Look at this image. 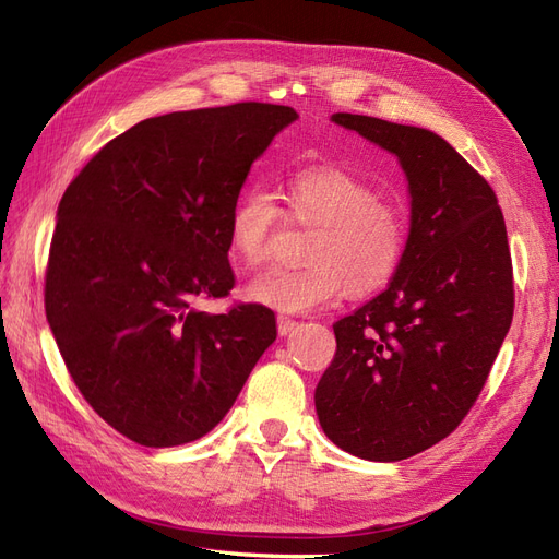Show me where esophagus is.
Wrapping results in <instances>:
<instances>
[{"instance_id":"1","label":"esophagus","mask_w":559,"mask_h":559,"mask_svg":"<svg viewBox=\"0 0 559 559\" xmlns=\"http://www.w3.org/2000/svg\"><path fill=\"white\" fill-rule=\"evenodd\" d=\"M297 325H299V323L293 321L290 316H278V334H281V337H288V334H290Z\"/></svg>"}]
</instances>
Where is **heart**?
<instances>
[{
  "instance_id": "1",
  "label": "heart",
  "mask_w": 559,
  "mask_h": 559,
  "mask_svg": "<svg viewBox=\"0 0 559 559\" xmlns=\"http://www.w3.org/2000/svg\"><path fill=\"white\" fill-rule=\"evenodd\" d=\"M288 213L313 225L301 269H269L246 285L254 305L283 313H307L332 305L344 290L374 293L395 276L407 252V217L395 203L358 175L313 166L285 182ZM278 205L262 189L236 199L227 222V246L246 266H260L269 254Z\"/></svg>"
}]
</instances>
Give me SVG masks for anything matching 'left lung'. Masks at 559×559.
Returning a JSON list of instances; mask_svg holds the SVG:
<instances>
[{
  "label": "left lung",
  "mask_w": 559,
  "mask_h": 559,
  "mask_svg": "<svg viewBox=\"0 0 559 559\" xmlns=\"http://www.w3.org/2000/svg\"><path fill=\"white\" fill-rule=\"evenodd\" d=\"M401 164L409 238L389 288L334 323L337 354L316 386L325 436L368 461L448 438L480 395L513 321L506 222L487 180L417 126L330 117Z\"/></svg>",
  "instance_id": "left-lung-1"
}]
</instances>
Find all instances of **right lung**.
Masks as SVG:
<instances>
[{"instance_id": "1", "label": "right lung", "mask_w": 559, "mask_h": 559, "mask_svg": "<svg viewBox=\"0 0 559 559\" xmlns=\"http://www.w3.org/2000/svg\"><path fill=\"white\" fill-rule=\"evenodd\" d=\"M293 107L236 103L152 117L95 154L60 199L46 321L100 417L145 448L213 430L276 340L274 311L211 316L234 288L227 222Z\"/></svg>"}]
</instances>
